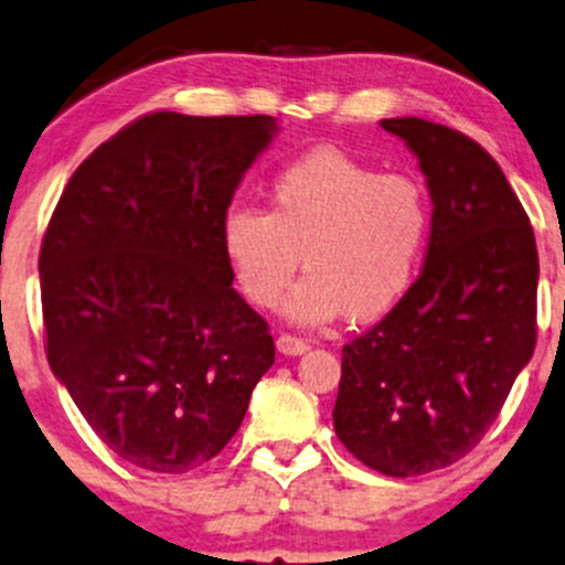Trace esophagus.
<instances>
[{
    "label": "esophagus",
    "mask_w": 565,
    "mask_h": 565,
    "mask_svg": "<svg viewBox=\"0 0 565 565\" xmlns=\"http://www.w3.org/2000/svg\"><path fill=\"white\" fill-rule=\"evenodd\" d=\"M277 351L285 353V356H301V353L309 351V343H306L303 338H296V335H288V332H282V335L277 338Z\"/></svg>",
    "instance_id": "34e87169"
}]
</instances>
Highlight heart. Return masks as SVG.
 I'll use <instances>...</instances> for the list:
<instances>
[{
	"mask_svg": "<svg viewBox=\"0 0 565 565\" xmlns=\"http://www.w3.org/2000/svg\"><path fill=\"white\" fill-rule=\"evenodd\" d=\"M429 238L427 188L340 149L285 162L269 180V212L233 204L220 225L230 275L256 309L280 303L303 256L309 277L288 303L301 324L385 317L414 285Z\"/></svg>",
	"mask_w": 565,
	"mask_h": 565,
	"instance_id": "b5f03b06",
	"label": "heart"
}]
</instances>
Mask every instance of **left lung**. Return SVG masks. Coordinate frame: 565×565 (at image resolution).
<instances>
[{"mask_svg": "<svg viewBox=\"0 0 565 565\" xmlns=\"http://www.w3.org/2000/svg\"><path fill=\"white\" fill-rule=\"evenodd\" d=\"M419 157L431 238L406 298L343 345L335 431L387 477L445 469L498 419L537 345L532 222L475 138L419 117L382 120Z\"/></svg>", "mask_w": 565, "mask_h": 565, "instance_id": "obj_1", "label": "left lung"}]
</instances>
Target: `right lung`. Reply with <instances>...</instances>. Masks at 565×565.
I'll use <instances>...</instances> for the list:
<instances>
[{
    "mask_svg": "<svg viewBox=\"0 0 565 565\" xmlns=\"http://www.w3.org/2000/svg\"><path fill=\"white\" fill-rule=\"evenodd\" d=\"M269 115L151 113L83 159L41 241L46 359L122 461L183 475L230 443L275 364L220 225Z\"/></svg>",
    "mask_w": 565,
    "mask_h": 565,
    "instance_id": "right-lung-1",
    "label": "right lung"
}]
</instances>
